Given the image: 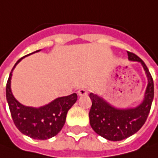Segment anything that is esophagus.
I'll return each instance as SVG.
<instances>
[{
	"instance_id": "obj_1",
	"label": "esophagus",
	"mask_w": 158,
	"mask_h": 158,
	"mask_svg": "<svg viewBox=\"0 0 158 158\" xmlns=\"http://www.w3.org/2000/svg\"><path fill=\"white\" fill-rule=\"evenodd\" d=\"M87 94H88V90H87V89L86 88H81L78 90V95H79L80 97L85 96V95Z\"/></svg>"
}]
</instances>
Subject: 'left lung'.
Instances as JSON below:
<instances>
[{"instance_id": "obj_1", "label": "left lung", "mask_w": 158, "mask_h": 158, "mask_svg": "<svg viewBox=\"0 0 158 158\" xmlns=\"http://www.w3.org/2000/svg\"><path fill=\"white\" fill-rule=\"evenodd\" d=\"M130 61L140 62L148 84L140 105L131 108H117L98 95L90 93L92 106L89 113V124L100 136L109 141H121L133 135L145 123L154 98V82L147 66L137 55L127 52Z\"/></svg>"}]
</instances>
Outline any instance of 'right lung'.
Returning a JSON list of instances; mask_svg holds the SVG:
<instances>
[{"label":"right lung","mask_w":158,"mask_h":158,"mask_svg":"<svg viewBox=\"0 0 158 158\" xmlns=\"http://www.w3.org/2000/svg\"><path fill=\"white\" fill-rule=\"evenodd\" d=\"M38 50L35 52H40ZM31 53L25 55L27 57ZM24 57L19 59L10 72L6 86V98L15 127L22 134L35 140H47L55 136L66 122L67 113L77 100L76 93L57 98L49 104L40 107L22 105L15 99L11 90L12 72Z\"/></svg>","instance_id":"obj_1"}]
</instances>
